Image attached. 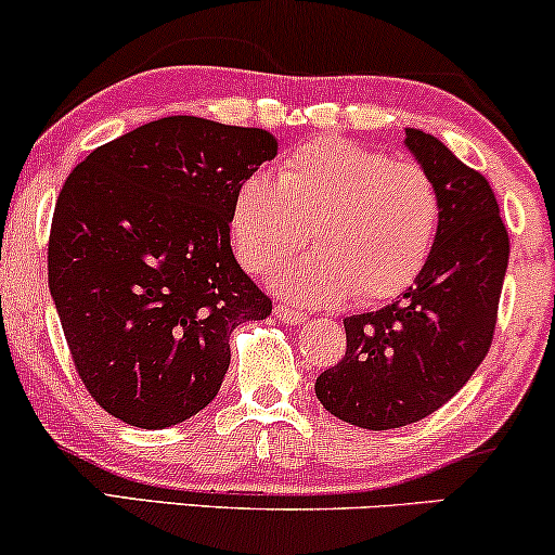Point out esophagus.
I'll list each match as a JSON object with an SVG mask.
<instances>
[{"mask_svg":"<svg viewBox=\"0 0 555 555\" xmlns=\"http://www.w3.org/2000/svg\"><path fill=\"white\" fill-rule=\"evenodd\" d=\"M275 317H278L280 321H285V324H291V326H298V324H304V321L309 319V317H306L304 311L293 309V306H285V304L275 306Z\"/></svg>","mask_w":555,"mask_h":555,"instance_id":"obj_1","label":"esophagus"}]
</instances>
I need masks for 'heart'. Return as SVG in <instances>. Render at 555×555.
Masks as SVG:
<instances>
[{"label":"heart","mask_w":555,"mask_h":555,"mask_svg":"<svg viewBox=\"0 0 555 555\" xmlns=\"http://www.w3.org/2000/svg\"><path fill=\"white\" fill-rule=\"evenodd\" d=\"M440 221V193L422 167L332 135L285 156L278 180L244 177L231 203L238 262L255 275L293 262L311 229L317 251L278 278L309 306L401 296L433 257Z\"/></svg>","instance_id":"b5f03b06"}]
</instances>
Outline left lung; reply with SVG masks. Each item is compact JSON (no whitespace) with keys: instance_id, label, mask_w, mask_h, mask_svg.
Listing matches in <instances>:
<instances>
[{"instance_id":"8db88e82","label":"left lung","mask_w":555,"mask_h":555,"mask_svg":"<svg viewBox=\"0 0 555 555\" xmlns=\"http://www.w3.org/2000/svg\"><path fill=\"white\" fill-rule=\"evenodd\" d=\"M406 146L442 201L433 257L399 300L345 319V358L317 378L321 406L362 429L420 422L466 386L494 339L509 259L487 177L429 133L406 128Z\"/></svg>"}]
</instances>
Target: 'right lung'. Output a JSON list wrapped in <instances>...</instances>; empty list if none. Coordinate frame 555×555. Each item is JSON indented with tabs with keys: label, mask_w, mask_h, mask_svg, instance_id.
I'll return each instance as SVG.
<instances>
[{
	"label": "right lung",
	"mask_w": 555,
	"mask_h": 555,
	"mask_svg": "<svg viewBox=\"0 0 555 555\" xmlns=\"http://www.w3.org/2000/svg\"><path fill=\"white\" fill-rule=\"evenodd\" d=\"M259 128L172 115L98 146L66 177L48 285L81 383L115 420L172 427L216 399L229 337L272 313L231 251V203L275 159Z\"/></svg>",
	"instance_id": "1"
}]
</instances>
